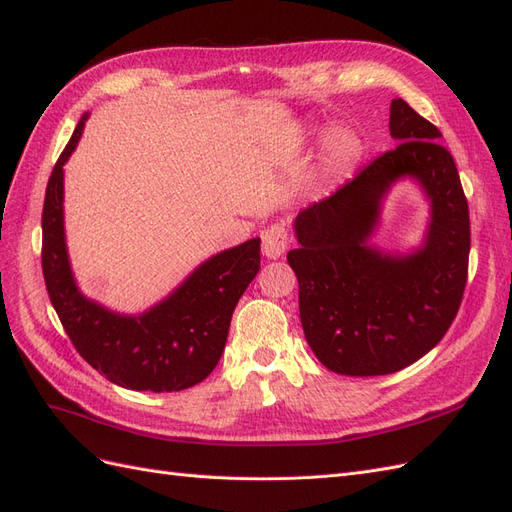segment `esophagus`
I'll return each instance as SVG.
<instances>
[{"label":"esophagus","mask_w":512,"mask_h":512,"mask_svg":"<svg viewBox=\"0 0 512 512\" xmlns=\"http://www.w3.org/2000/svg\"><path fill=\"white\" fill-rule=\"evenodd\" d=\"M288 247V230L284 224H271L262 230V254L275 260L284 256Z\"/></svg>","instance_id":"34e87169"}]
</instances>
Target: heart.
I'll use <instances>...</instances> for the list:
<instances>
[{"instance_id":"b5f03b06","label":"heart","mask_w":512,"mask_h":512,"mask_svg":"<svg viewBox=\"0 0 512 512\" xmlns=\"http://www.w3.org/2000/svg\"><path fill=\"white\" fill-rule=\"evenodd\" d=\"M361 158V141L348 130H335L324 141L322 160H320V177L324 181H333L344 177L354 168L356 160Z\"/></svg>"}]
</instances>
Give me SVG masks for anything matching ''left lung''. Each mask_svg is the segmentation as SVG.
<instances>
[{
	"label": "left lung",
	"mask_w": 512,
	"mask_h": 512,
	"mask_svg": "<svg viewBox=\"0 0 512 512\" xmlns=\"http://www.w3.org/2000/svg\"><path fill=\"white\" fill-rule=\"evenodd\" d=\"M389 130L393 151L292 222L299 247L288 262L303 333L342 376H384L421 359L451 327L468 280V200L440 130L401 98L391 102ZM401 178L426 194L430 224L414 251L389 253L373 237L381 200Z\"/></svg>",
	"instance_id": "left-lung-1"
}]
</instances>
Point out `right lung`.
Wrapping results in <instances>:
<instances>
[{
  "mask_svg": "<svg viewBox=\"0 0 512 512\" xmlns=\"http://www.w3.org/2000/svg\"><path fill=\"white\" fill-rule=\"evenodd\" d=\"M85 113L53 168L42 209V273L74 348L123 389L173 393L203 382L226 346L232 312L260 269V239L198 265L143 314H119L87 299L74 280L64 228V164L85 130Z\"/></svg>",
  "mask_w": 512,
  "mask_h": 512,
  "instance_id": "1",
  "label": "right lung"
}]
</instances>
